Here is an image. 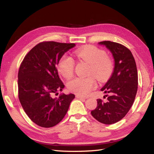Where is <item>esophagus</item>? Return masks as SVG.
<instances>
[{
  "label": "esophagus",
  "instance_id": "obj_1",
  "mask_svg": "<svg viewBox=\"0 0 154 154\" xmlns=\"http://www.w3.org/2000/svg\"><path fill=\"white\" fill-rule=\"evenodd\" d=\"M76 97L77 98V99H87V97H82V96H80V95H76Z\"/></svg>",
  "mask_w": 154,
  "mask_h": 154
}]
</instances>
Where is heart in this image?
I'll use <instances>...</instances> for the list:
<instances>
[{
  "instance_id": "obj_1",
  "label": "heart",
  "mask_w": 154,
  "mask_h": 154,
  "mask_svg": "<svg viewBox=\"0 0 154 154\" xmlns=\"http://www.w3.org/2000/svg\"><path fill=\"white\" fill-rule=\"evenodd\" d=\"M78 60L90 65L89 75H94L100 82L106 81L112 73L113 63L106 56V52L93 45L81 48L75 52ZM75 61L71 57L63 55L57 65V70L63 77L69 79L73 76ZM97 81L93 77H77L67 83L68 89L78 95H88L91 91L97 87Z\"/></svg>"
}]
</instances>
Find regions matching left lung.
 Listing matches in <instances>:
<instances>
[{"instance_id":"1","label":"left lung","mask_w":154,"mask_h":154,"mask_svg":"<svg viewBox=\"0 0 154 154\" xmlns=\"http://www.w3.org/2000/svg\"><path fill=\"white\" fill-rule=\"evenodd\" d=\"M99 44L104 45L112 54L114 68L100 89L109 94L107 101L97 99V108L91 113L99 122L112 124L122 119L132 106L138 90V71L133 55L127 48L110 41Z\"/></svg>"}]
</instances>
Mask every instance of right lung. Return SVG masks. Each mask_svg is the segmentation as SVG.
<instances>
[{"label":"right lung","instance_id":"1","mask_svg":"<svg viewBox=\"0 0 154 154\" xmlns=\"http://www.w3.org/2000/svg\"><path fill=\"white\" fill-rule=\"evenodd\" d=\"M75 46V44L42 42L28 52L20 67V102L32 122L41 127H53L60 122L75 99L73 94L53 96L65 87L57 65L65 52Z\"/></svg>","mask_w":154,"mask_h":154}]
</instances>
